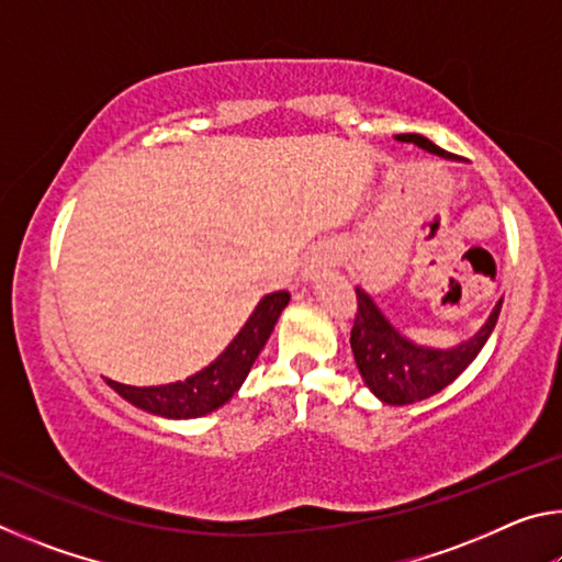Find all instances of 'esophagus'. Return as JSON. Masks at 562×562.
Listing matches in <instances>:
<instances>
[{
    "label": "esophagus",
    "mask_w": 562,
    "mask_h": 562,
    "mask_svg": "<svg viewBox=\"0 0 562 562\" xmlns=\"http://www.w3.org/2000/svg\"><path fill=\"white\" fill-rule=\"evenodd\" d=\"M331 262H335V258H331V250H327V247H317V250H312L307 255V262H304V274H317L319 270H327Z\"/></svg>",
    "instance_id": "esophagus-1"
}]
</instances>
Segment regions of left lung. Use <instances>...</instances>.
Wrapping results in <instances>:
<instances>
[{"label": "left lung", "instance_id": "left-lung-1", "mask_svg": "<svg viewBox=\"0 0 562 562\" xmlns=\"http://www.w3.org/2000/svg\"><path fill=\"white\" fill-rule=\"evenodd\" d=\"M398 140L414 144L429 154L453 158L443 148L434 146L429 138L416 136V133H402ZM503 300L493 307L491 317L483 329L473 339L463 341L453 349H426L416 347L414 341L404 339L389 325L386 317L379 312L376 304L364 290L357 288V312L355 325H351V351H355L359 374L364 384L382 398L384 404L404 406L422 402L439 394L443 386H449L471 361L479 357V351L486 345L493 327L501 315Z\"/></svg>", "mask_w": 562, "mask_h": 562}]
</instances>
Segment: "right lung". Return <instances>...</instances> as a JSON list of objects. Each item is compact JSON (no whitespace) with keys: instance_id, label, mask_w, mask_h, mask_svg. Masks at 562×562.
Here are the masks:
<instances>
[{"instance_id":"obj_1","label":"right lung","mask_w":562,"mask_h":562,"mask_svg":"<svg viewBox=\"0 0 562 562\" xmlns=\"http://www.w3.org/2000/svg\"><path fill=\"white\" fill-rule=\"evenodd\" d=\"M290 292L280 290L265 297L250 319L245 322L227 349L203 372L188 376L186 382L166 384V386H128L111 382V389L144 412L168 416V418H195L215 412L231 398L250 372L252 361L258 359L265 341L270 339L274 325H278L280 312L288 307Z\"/></svg>"}]
</instances>
